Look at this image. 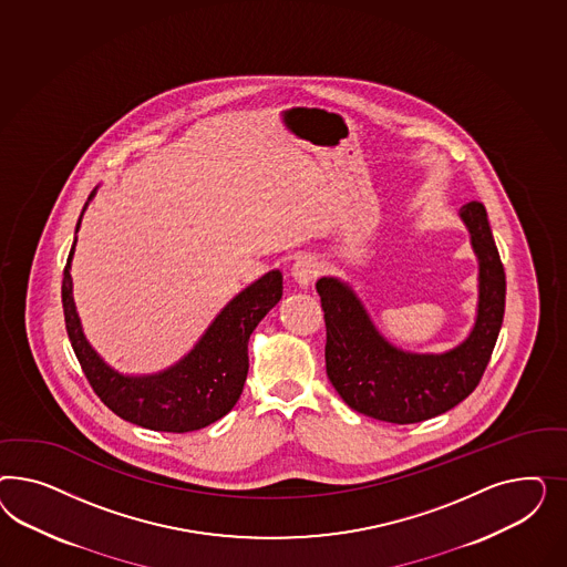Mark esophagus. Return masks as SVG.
Masks as SVG:
<instances>
[{"label":"esophagus","mask_w":567,"mask_h":567,"mask_svg":"<svg viewBox=\"0 0 567 567\" xmlns=\"http://www.w3.org/2000/svg\"><path fill=\"white\" fill-rule=\"evenodd\" d=\"M318 275H320V264H318V259L311 258V256H301V258L292 264V280H295L301 289H308L309 285L316 280V276Z\"/></svg>","instance_id":"34e87169"}]
</instances>
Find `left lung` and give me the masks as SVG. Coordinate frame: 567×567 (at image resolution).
<instances>
[{"instance_id":"8db88e82","label":"left lung","mask_w":567,"mask_h":567,"mask_svg":"<svg viewBox=\"0 0 567 567\" xmlns=\"http://www.w3.org/2000/svg\"><path fill=\"white\" fill-rule=\"evenodd\" d=\"M478 259L474 327L443 353H413L391 343L358 292L341 278L316 282L327 322V374L344 403L382 422L413 424L449 412L470 395L488 365L505 313V272L481 202L460 209Z\"/></svg>"}]
</instances>
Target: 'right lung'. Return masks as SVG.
I'll return each instance as SVG.
<instances>
[{
  "label": "right lung",
  "mask_w": 567,
  "mask_h": 567,
  "mask_svg": "<svg viewBox=\"0 0 567 567\" xmlns=\"http://www.w3.org/2000/svg\"><path fill=\"white\" fill-rule=\"evenodd\" d=\"M97 189L89 195V202ZM86 202L76 230L85 214ZM72 243L64 280L62 306L70 343L89 384L103 403L122 420L157 432H190L206 429L235 408L249 370L247 343L261 318L282 297V275L270 270L237 292L212 320L187 355L155 374H122L86 341L72 295Z\"/></svg>",
  "instance_id": "obj_1"
}]
</instances>
